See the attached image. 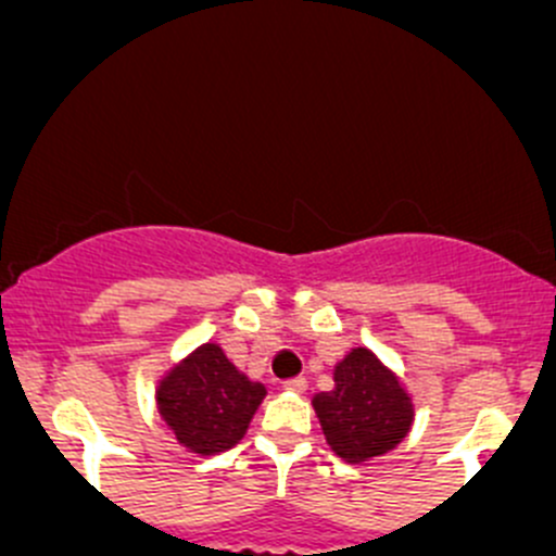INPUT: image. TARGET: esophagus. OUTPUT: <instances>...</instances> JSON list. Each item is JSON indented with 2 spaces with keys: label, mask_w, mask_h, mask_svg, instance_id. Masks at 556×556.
<instances>
[{
  "label": "esophagus",
  "mask_w": 556,
  "mask_h": 556,
  "mask_svg": "<svg viewBox=\"0 0 556 556\" xmlns=\"http://www.w3.org/2000/svg\"><path fill=\"white\" fill-rule=\"evenodd\" d=\"M283 390L304 392V390H307V379H304V376H294V379H286L283 381Z\"/></svg>",
  "instance_id": "obj_1"
}]
</instances>
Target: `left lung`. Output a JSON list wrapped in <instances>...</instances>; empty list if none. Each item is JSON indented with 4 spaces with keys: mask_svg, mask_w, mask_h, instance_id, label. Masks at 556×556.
<instances>
[{
    "mask_svg": "<svg viewBox=\"0 0 556 556\" xmlns=\"http://www.w3.org/2000/svg\"><path fill=\"white\" fill-rule=\"evenodd\" d=\"M313 408L326 443L350 464L392 451L414 424L408 392L366 348H355L333 368V390L315 395Z\"/></svg>",
    "mask_w": 556,
    "mask_h": 556,
    "instance_id": "obj_1",
    "label": "left lung"
}]
</instances>
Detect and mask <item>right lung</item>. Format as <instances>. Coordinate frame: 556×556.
I'll use <instances>...</instances> for the list:
<instances>
[{"mask_svg":"<svg viewBox=\"0 0 556 556\" xmlns=\"http://www.w3.org/2000/svg\"><path fill=\"white\" fill-rule=\"evenodd\" d=\"M265 387L243 376L217 344H201L159 381L161 419L190 453L214 456L247 434Z\"/></svg>","mask_w":556,"mask_h":556,"instance_id":"right-lung-1","label":"right lung"}]
</instances>
